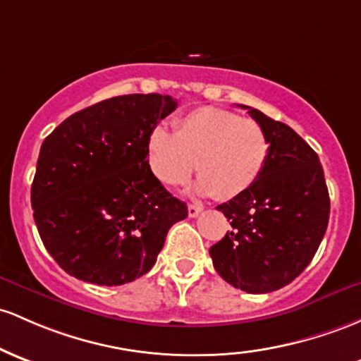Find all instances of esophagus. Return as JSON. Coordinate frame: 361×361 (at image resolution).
Wrapping results in <instances>:
<instances>
[{
  "mask_svg": "<svg viewBox=\"0 0 361 361\" xmlns=\"http://www.w3.org/2000/svg\"><path fill=\"white\" fill-rule=\"evenodd\" d=\"M202 211H204V207H202V205H199V204H190L188 205V216L190 217H197Z\"/></svg>",
  "mask_w": 361,
  "mask_h": 361,
  "instance_id": "esophagus-1",
  "label": "esophagus"
}]
</instances>
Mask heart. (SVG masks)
Segmentation results:
<instances>
[{
  "label": "heart",
  "instance_id": "heart-1",
  "mask_svg": "<svg viewBox=\"0 0 361 361\" xmlns=\"http://www.w3.org/2000/svg\"><path fill=\"white\" fill-rule=\"evenodd\" d=\"M147 150L150 169L161 183H185L197 164V192L229 200L260 178L269 159V138L255 120L205 106L178 120L174 133L156 126Z\"/></svg>",
  "mask_w": 361,
  "mask_h": 361
}]
</instances>
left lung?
I'll return each mask as SVG.
<instances>
[{"label":"left lung","mask_w":361,"mask_h":361,"mask_svg":"<svg viewBox=\"0 0 361 361\" xmlns=\"http://www.w3.org/2000/svg\"><path fill=\"white\" fill-rule=\"evenodd\" d=\"M241 108L264 126L269 159L250 190L216 207L233 229L209 253L226 283L259 295L284 288L310 264L331 202L315 150L284 123Z\"/></svg>","instance_id":"left-lung-1"}]
</instances>
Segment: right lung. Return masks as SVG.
Here are the masks:
<instances>
[{
	"label": "right lung",
	"instance_id": "add662e5",
	"mask_svg": "<svg viewBox=\"0 0 361 361\" xmlns=\"http://www.w3.org/2000/svg\"><path fill=\"white\" fill-rule=\"evenodd\" d=\"M178 101L106 99L66 118L42 142L30 202L46 250L70 276L120 286L156 264L169 228L188 216L154 176L149 135Z\"/></svg>",
	"mask_w": 361,
	"mask_h": 361
}]
</instances>
